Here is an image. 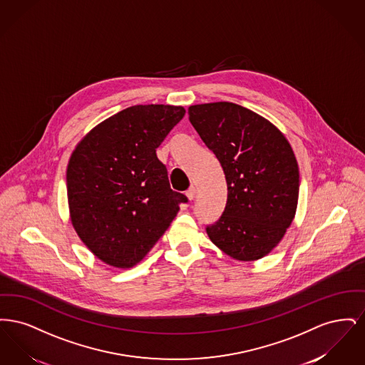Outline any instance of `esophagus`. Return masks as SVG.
<instances>
[{
	"label": "esophagus",
	"instance_id": "34e87169",
	"mask_svg": "<svg viewBox=\"0 0 365 365\" xmlns=\"http://www.w3.org/2000/svg\"><path fill=\"white\" fill-rule=\"evenodd\" d=\"M195 194H197V190H195V187H194V186H191V187H189L187 191H186V195H187V198H189L190 201L191 200H194Z\"/></svg>",
	"mask_w": 365,
	"mask_h": 365
}]
</instances>
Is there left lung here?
<instances>
[{
  "label": "left lung",
  "mask_w": 365,
  "mask_h": 365,
  "mask_svg": "<svg viewBox=\"0 0 365 365\" xmlns=\"http://www.w3.org/2000/svg\"><path fill=\"white\" fill-rule=\"evenodd\" d=\"M189 120L226 176V208L207 226L209 238L235 260H259L294 219L299 173L290 143L272 123L232 103L192 105Z\"/></svg>",
  "instance_id": "8db88e82"
}]
</instances>
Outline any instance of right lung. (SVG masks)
<instances>
[{
    "instance_id": "add662e5",
    "label": "right lung",
    "mask_w": 365,
    "mask_h": 365,
    "mask_svg": "<svg viewBox=\"0 0 365 365\" xmlns=\"http://www.w3.org/2000/svg\"><path fill=\"white\" fill-rule=\"evenodd\" d=\"M182 106L135 105L94 127L67 168L71 222L109 265L130 268L161 238L189 200L170 187L156 149L185 116Z\"/></svg>"
}]
</instances>
